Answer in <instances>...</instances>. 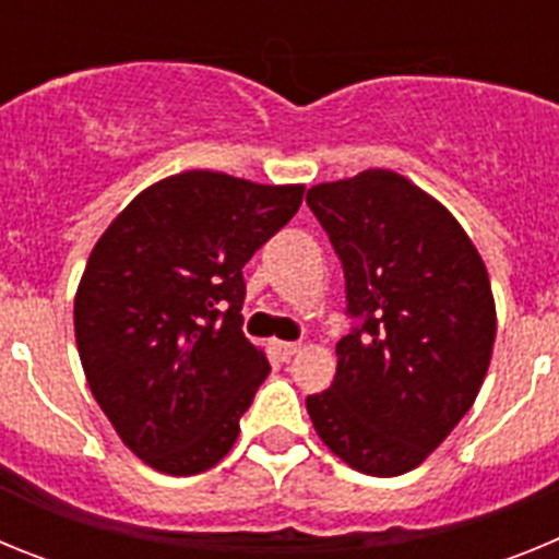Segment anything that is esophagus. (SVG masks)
Returning a JSON list of instances; mask_svg holds the SVG:
<instances>
[{"mask_svg": "<svg viewBox=\"0 0 559 559\" xmlns=\"http://www.w3.org/2000/svg\"><path fill=\"white\" fill-rule=\"evenodd\" d=\"M299 347L302 344H296V341H274V353L280 360H290V355L299 353Z\"/></svg>", "mask_w": 559, "mask_h": 559, "instance_id": "34e87169", "label": "esophagus"}]
</instances>
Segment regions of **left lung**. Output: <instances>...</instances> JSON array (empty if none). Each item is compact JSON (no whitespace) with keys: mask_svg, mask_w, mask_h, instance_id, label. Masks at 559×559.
<instances>
[{"mask_svg":"<svg viewBox=\"0 0 559 559\" xmlns=\"http://www.w3.org/2000/svg\"><path fill=\"white\" fill-rule=\"evenodd\" d=\"M364 324L335 344L333 386L308 414L330 453L367 476L426 462L490 369L496 299L456 218L412 179L369 167L308 190Z\"/></svg>","mask_w":559,"mask_h":559,"instance_id":"1","label":"left lung"}]
</instances>
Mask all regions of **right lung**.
<instances>
[{"mask_svg":"<svg viewBox=\"0 0 559 559\" xmlns=\"http://www.w3.org/2000/svg\"><path fill=\"white\" fill-rule=\"evenodd\" d=\"M305 185L218 170L156 181L108 224L75 294L83 374L122 445L153 471L221 462L271 372L243 335V265L302 204Z\"/></svg>","mask_w":559,"mask_h":559,"instance_id":"obj_1","label":"right lung"}]
</instances>
